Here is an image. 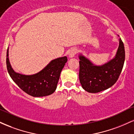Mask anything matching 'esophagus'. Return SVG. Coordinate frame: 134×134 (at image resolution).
<instances>
[{
  "label": "esophagus",
  "mask_w": 134,
  "mask_h": 134,
  "mask_svg": "<svg viewBox=\"0 0 134 134\" xmlns=\"http://www.w3.org/2000/svg\"><path fill=\"white\" fill-rule=\"evenodd\" d=\"M77 52V49L75 48H73L70 49L69 52V57L70 58L74 57L76 55Z\"/></svg>",
  "instance_id": "1"
}]
</instances>
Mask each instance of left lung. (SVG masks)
<instances>
[{
  "instance_id": "obj_1",
  "label": "left lung",
  "mask_w": 134,
  "mask_h": 134,
  "mask_svg": "<svg viewBox=\"0 0 134 134\" xmlns=\"http://www.w3.org/2000/svg\"><path fill=\"white\" fill-rule=\"evenodd\" d=\"M125 48L121 38L115 57L102 65H96L89 59L79 55V81L82 88L91 93H96L111 87L120 75L124 61Z\"/></svg>"
}]
</instances>
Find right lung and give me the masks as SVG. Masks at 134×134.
I'll return each mask as SVG.
<instances>
[{
	"mask_svg": "<svg viewBox=\"0 0 134 134\" xmlns=\"http://www.w3.org/2000/svg\"><path fill=\"white\" fill-rule=\"evenodd\" d=\"M67 61V57L53 60L43 69L33 75H23L13 70L9 59V49L7 51V71L17 85L33 97L48 96L55 92L61 71Z\"/></svg>",
	"mask_w": 134,
	"mask_h": 134,
	"instance_id": "right-lung-1",
	"label": "right lung"
}]
</instances>
